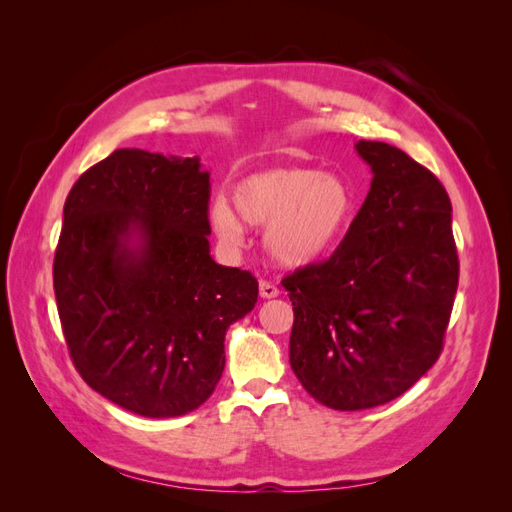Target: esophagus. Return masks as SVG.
Listing matches in <instances>:
<instances>
[{
    "mask_svg": "<svg viewBox=\"0 0 512 512\" xmlns=\"http://www.w3.org/2000/svg\"><path fill=\"white\" fill-rule=\"evenodd\" d=\"M277 294H280V288H277L275 284L265 282V280L260 282V297H262V299H275Z\"/></svg>",
    "mask_w": 512,
    "mask_h": 512,
    "instance_id": "34e87169",
    "label": "esophagus"
}]
</instances>
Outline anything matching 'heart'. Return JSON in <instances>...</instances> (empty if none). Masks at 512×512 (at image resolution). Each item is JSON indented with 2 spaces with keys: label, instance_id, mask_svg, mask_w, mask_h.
Wrapping results in <instances>:
<instances>
[{
  "label": "heart",
  "instance_id": "heart-1",
  "mask_svg": "<svg viewBox=\"0 0 512 512\" xmlns=\"http://www.w3.org/2000/svg\"><path fill=\"white\" fill-rule=\"evenodd\" d=\"M232 207L218 196L209 222L228 247H241L247 224L265 226V247L284 267H307L327 254L354 215V192L337 175L309 166H280L243 177L232 188Z\"/></svg>",
  "mask_w": 512,
  "mask_h": 512
}]
</instances>
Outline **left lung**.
<instances>
[{
  "mask_svg": "<svg viewBox=\"0 0 512 512\" xmlns=\"http://www.w3.org/2000/svg\"><path fill=\"white\" fill-rule=\"evenodd\" d=\"M374 179L335 254L284 277L290 367L333 410L386 404L442 352L459 282L451 200L401 149L359 141Z\"/></svg>",
  "mask_w": 512,
  "mask_h": 512,
  "instance_id": "obj_1",
  "label": "left lung"
}]
</instances>
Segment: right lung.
<instances>
[{
    "label": "right lung",
    "instance_id": "right-lung-1",
    "mask_svg": "<svg viewBox=\"0 0 512 512\" xmlns=\"http://www.w3.org/2000/svg\"><path fill=\"white\" fill-rule=\"evenodd\" d=\"M209 173L198 158L117 149L72 185L53 286L74 367L113 404L149 418L203 406L224 337L258 282L209 254Z\"/></svg>",
    "mask_w": 512,
    "mask_h": 512
}]
</instances>
